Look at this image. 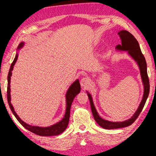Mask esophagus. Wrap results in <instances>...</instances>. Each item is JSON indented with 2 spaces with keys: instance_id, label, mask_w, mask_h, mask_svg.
Listing matches in <instances>:
<instances>
[{
  "instance_id": "esophagus-1",
  "label": "esophagus",
  "mask_w": 156,
  "mask_h": 156,
  "mask_svg": "<svg viewBox=\"0 0 156 156\" xmlns=\"http://www.w3.org/2000/svg\"><path fill=\"white\" fill-rule=\"evenodd\" d=\"M81 86H82V88L83 89H86L88 87V85L90 83V80L88 77H83L80 81Z\"/></svg>"
}]
</instances>
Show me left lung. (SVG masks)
Listing matches in <instances>:
<instances>
[{
    "mask_svg": "<svg viewBox=\"0 0 156 156\" xmlns=\"http://www.w3.org/2000/svg\"><path fill=\"white\" fill-rule=\"evenodd\" d=\"M118 35L120 37L122 43L121 44L117 45L116 46V49L119 51H127L129 55L136 61L140 69V73H141V80L142 82H143L144 91L143 98H142L138 109L136 110V111L135 112V113L133 115V116L131 118L123 122H110L101 118L99 116L98 112H97L96 108H95L91 95L89 92L87 91L90 101V104H91V111L92 113H93L94 119L98 124L99 126L106 129L126 127L132 125L136 120L137 117L139 115V114L141 113L142 110H143V108L144 105H145L146 100H147L150 91L149 80H148L147 74V65H146L145 58H144V55L141 53V49H140L138 41H137V40L135 39V37L132 34L126 30H122L119 31Z\"/></svg>",
    "mask_w": 156,
    "mask_h": 156,
    "instance_id": "obj_1",
    "label": "left lung"
}]
</instances>
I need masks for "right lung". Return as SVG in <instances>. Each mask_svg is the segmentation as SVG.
Instances as JSON below:
<instances>
[{
	"mask_svg": "<svg viewBox=\"0 0 156 156\" xmlns=\"http://www.w3.org/2000/svg\"><path fill=\"white\" fill-rule=\"evenodd\" d=\"M24 43L22 42L19 44V46L17 47V51H19L21 49L22 47L24 46ZM18 58V54L17 53L15 55V58L12 64H11L10 70L8 73V90H7V97H8V104L10 106V108L11 111L12 112L13 115L15 117H16L17 119L19 121V122L23 126V127L27 129L30 131L31 132L34 133V134L39 135V136H56V135H59L62 133L66 129V128L68 125L69 123V115H70V108L72 103L74 100V97L76 95L80 93L81 91V87H80V83L78 80H76L75 82L73 83H72L70 87L67 90L66 95V110H65V114L64 115V117L62 119V120L58 122L55 125H51L50 127H37V126H31L29 125L28 124H27L22 120L20 118L19 116L17 115L16 112H15L14 108L11 103V98H10V80H11V76H12V71L14 67V65L15 62H17Z\"/></svg>",
	"mask_w": 156,
	"mask_h": 156,
	"instance_id": "obj_1",
	"label": "right lung"
}]
</instances>
